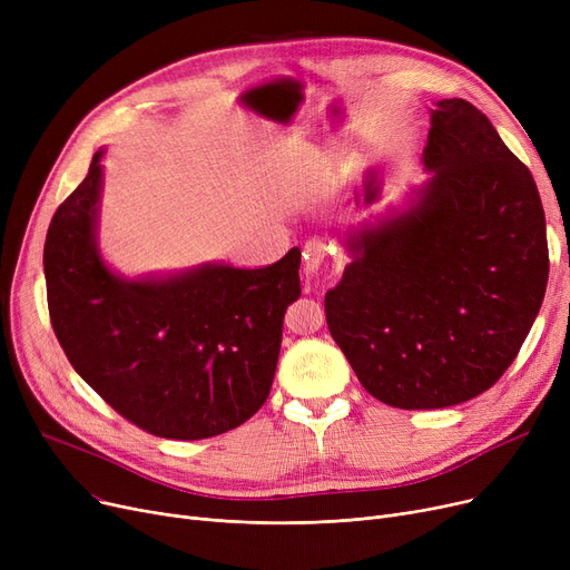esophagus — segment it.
Segmentation results:
<instances>
[{"label": "esophagus", "mask_w": 570, "mask_h": 570, "mask_svg": "<svg viewBox=\"0 0 570 570\" xmlns=\"http://www.w3.org/2000/svg\"><path fill=\"white\" fill-rule=\"evenodd\" d=\"M323 256H325V245L321 243V239H309V243L303 249V261H305L307 273H314V269H318V265L323 263Z\"/></svg>", "instance_id": "1"}]
</instances>
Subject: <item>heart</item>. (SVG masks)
<instances>
[{"instance_id": "obj_1", "label": "heart", "mask_w": 570, "mask_h": 570, "mask_svg": "<svg viewBox=\"0 0 570 570\" xmlns=\"http://www.w3.org/2000/svg\"><path fill=\"white\" fill-rule=\"evenodd\" d=\"M309 166L331 168L333 166V155H316V159H309Z\"/></svg>"}]
</instances>
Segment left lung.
<instances>
[{
  "label": "left lung",
  "mask_w": 570,
  "mask_h": 570,
  "mask_svg": "<svg viewBox=\"0 0 570 570\" xmlns=\"http://www.w3.org/2000/svg\"><path fill=\"white\" fill-rule=\"evenodd\" d=\"M432 173L404 213L346 237L325 321L357 381L395 409H443L511 367L541 309L550 256L529 168L464 99L436 101Z\"/></svg>",
  "instance_id": "obj_1"
}]
</instances>
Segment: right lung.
I'll list each match as a JSON object with an SVG mask.
<instances>
[{
    "label": "right lung",
    "mask_w": 570,
    "mask_h": 570,
    "mask_svg": "<svg viewBox=\"0 0 570 570\" xmlns=\"http://www.w3.org/2000/svg\"><path fill=\"white\" fill-rule=\"evenodd\" d=\"M97 153L50 222L43 269L52 331L80 379L136 428L177 441L235 430L273 387L301 249L245 269L207 263L125 279L97 247Z\"/></svg>",
    "instance_id": "right-lung-1"
}]
</instances>
